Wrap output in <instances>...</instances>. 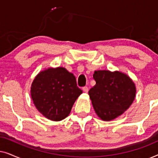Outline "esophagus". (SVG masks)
Here are the masks:
<instances>
[{
    "mask_svg": "<svg viewBox=\"0 0 158 158\" xmlns=\"http://www.w3.org/2000/svg\"><path fill=\"white\" fill-rule=\"evenodd\" d=\"M83 90L85 93H88V88L87 87V86H85V87H83Z\"/></svg>",
    "mask_w": 158,
    "mask_h": 158,
    "instance_id": "esophagus-1",
    "label": "esophagus"
}]
</instances>
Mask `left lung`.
<instances>
[{"mask_svg": "<svg viewBox=\"0 0 158 158\" xmlns=\"http://www.w3.org/2000/svg\"><path fill=\"white\" fill-rule=\"evenodd\" d=\"M96 85L88 91L94 109L103 121H111L129 109L135 100V83L127 75L118 71H95Z\"/></svg>", "mask_w": 158, "mask_h": 158, "instance_id": "left-lung-1", "label": "left lung"}]
</instances>
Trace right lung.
<instances>
[{
	"label": "right lung",
	"instance_id": "right-lung-1",
	"mask_svg": "<svg viewBox=\"0 0 158 158\" xmlns=\"http://www.w3.org/2000/svg\"><path fill=\"white\" fill-rule=\"evenodd\" d=\"M82 93L74 75L64 68H49L40 73L31 87L34 104L43 116L52 121L67 117Z\"/></svg>",
	"mask_w": 158,
	"mask_h": 158
}]
</instances>
